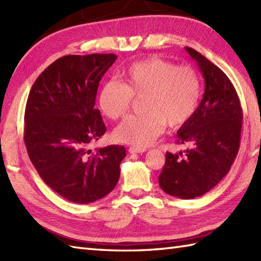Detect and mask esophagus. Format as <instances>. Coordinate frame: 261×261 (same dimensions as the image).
Masks as SVG:
<instances>
[{
  "label": "esophagus",
  "instance_id": "34e87169",
  "mask_svg": "<svg viewBox=\"0 0 261 261\" xmlns=\"http://www.w3.org/2000/svg\"><path fill=\"white\" fill-rule=\"evenodd\" d=\"M145 151H147L146 148H137V147H130L129 148L130 153H142Z\"/></svg>",
  "mask_w": 261,
  "mask_h": 261
}]
</instances>
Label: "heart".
I'll use <instances>...</instances> for the list:
<instances>
[{
	"label": "heart",
	"mask_w": 261,
	"mask_h": 261,
	"mask_svg": "<svg viewBox=\"0 0 261 261\" xmlns=\"http://www.w3.org/2000/svg\"><path fill=\"white\" fill-rule=\"evenodd\" d=\"M121 83L109 81L98 92V107L116 120L129 110L132 97L145 95L140 115H129L115 127V139L146 148L163 134L166 124L177 129L187 123L197 109L201 82L190 66H176L158 57L136 62L122 69Z\"/></svg>",
	"instance_id": "1"
}]
</instances>
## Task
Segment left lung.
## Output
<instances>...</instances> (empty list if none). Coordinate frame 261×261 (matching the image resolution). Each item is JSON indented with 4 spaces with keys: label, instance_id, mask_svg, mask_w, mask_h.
Returning <instances> with one entry per match:
<instances>
[{
    "label": "left lung",
    "instance_id": "1",
    "mask_svg": "<svg viewBox=\"0 0 261 261\" xmlns=\"http://www.w3.org/2000/svg\"><path fill=\"white\" fill-rule=\"evenodd\" d=\"M185 49L197 63L205 90L195 113L177 131V143L191 149L166 152L158 180L165 193L192 199L212 190L229 173L239 151L242 109L228 76L198 51Z\"/></svg>",
    "mask_w": 261,
    "mask_h": 261
}]
</instances>
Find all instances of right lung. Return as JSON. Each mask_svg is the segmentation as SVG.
<instances>
[{
    "instance_id": "1",
    "label": "right lung",
    "mask_w": 261,
    "mask_h": 261,
    "mask_svg": "<svg viewBox=\"0 0 261 261\" xmlns=\"http://www.w3.org/2000/svg\"><path fill=\"white\" fill-rule=\"evenodd\" d=\"M116 55H68L57 59L32 85L24 113V143L46 184L68 201L88 204L108 195L120 178L122 146L95 150L105 131L94 108L99 81Z\"/></svg>"
}]
</instances>
